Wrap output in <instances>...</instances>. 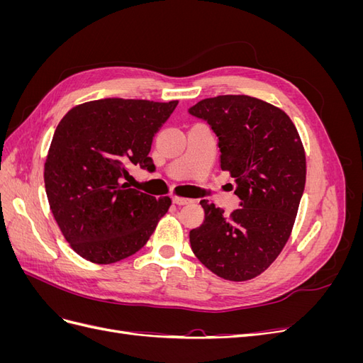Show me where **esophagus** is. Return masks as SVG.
I'll return each instance as SVG.
<instances>
[{
  "label": "esophagus",
  "mask_w": 363,
  "mask_h": 363,
  "mask_svg": "<svg viewBox=\"0 0 363 363\" xmlns=\"http://www.w3.org/2000/svg\"><path fill=\"white\" fill-rule=\"evenodd\" d=\"M172 203L177 204V206H184V204L192 203V200H189V199H182V196H172Z\"/></svg>",
  "instance_id": "1"
}]
</instances>
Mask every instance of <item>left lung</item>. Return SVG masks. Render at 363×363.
<instances>
[{"label": "left lung", "mask_w": 363, "mask_h": 363, "mask_svg": "<svg viewBox=\"0 0 363 363\" xmlns=\"http://www.w3.org/2000/svg\"><path fill=\"white\" fill-rule=\"evenodd\" d=\"M189 113L218 136L219 164L235 179L232 215L203 200L204 221L191 230L194 255L218 277L259 276L286 245L306 184V155L291 118L248 95L206 98Z\"/></svg>", "instance_id": "1"}]
</instances>
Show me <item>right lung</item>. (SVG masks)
Returning <instances> with one entry per match:
<instances>
[{"label":"right lung","instance_id":"right-lung-1","mask_svg":"<svg viewBox=\"0 0 363 363\" xmlns=\"http://www.w3.org/2000/svg\"><path fill=\"white\" fill-rule=\"evenodd\" d=\"M179 101L104 98L62 118L45 162V191L54 219L71 248L106 265L135 255L168 212L156 199L123 182L128 168H155L152 138Z\"/></svg>","mask_w":363,"mask_h":363}]
</instances>
